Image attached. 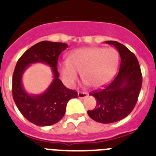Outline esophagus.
Instances as JSON below:
<instances>
[{
	"mask_svg": "<svg viewBox=\"0 0 156 156\" xmlns=\"http://www.w3.org/2000/svg\"><path fill=\"white\" fill-rule=\"evenodd\" d=\"M88 95V94L87 92H78V98H87V96Z\"/></svg>",
	"mask_w": 156,
	"mask_h": 156,
	"instance_id": "1",
	"label": "esophagus"
}]
</instances>
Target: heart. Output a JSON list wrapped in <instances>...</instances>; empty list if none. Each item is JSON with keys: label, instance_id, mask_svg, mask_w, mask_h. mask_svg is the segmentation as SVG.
Returning <instances> with one entry per match:
<instances>
[{"label": "heart", "instance_id": "obj_1", "mask_svg": "<svg viewBox=\"0 0 156 156\" xmlns=\"http://www.w3.org/2000/svg\"><path fill=\"white\" fill-rule=\"evenodd\" d=\"M119 62V54L114 48H80L72 52L68 60L58 62V70L69 87L75 84L79 73L89 87H99L115 75Z\"/></svg>", "mask_w": 156, "mask_h": 156}]
</instances>
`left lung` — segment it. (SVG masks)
Here are the masks:
<instances>
[{
  "instance_id": "8db88e82",
  "label": "left lung",
  "mask_w": 156,
  "mask_h": 156,
  "mask_svg": "<svg viewBox=\"0 0 156 156\" xmlns=\"http://www.w3.org/2000/svg\"><path fill=\"white\" fill-rule=\"evenodd\" d=\"M105 42L119 53L120 68L110 84L90 94L97 100V105L87 114L96 122L107 124L118 122L132 111L141 90L142 74L137 58L125 45L115 41Z\"/></svg>"
}]
</instances>
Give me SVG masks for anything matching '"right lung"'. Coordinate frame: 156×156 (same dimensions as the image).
<instances>
[{
	"mask_svg": "<svg viewBox=\"0 0 156 156\" xmlns=\"http://www.w3.org/2000/svg\"><path fill=\"white\" fill-rule=\"evenodd\" d=\"M68 45L62 42L43 41L35 44L19 58L12 75V97L24 117L39 126L55 124L63 118L67 102L78 97V93L63 85L57 69L58 57ZM44 63L51 68L53 81L41 94L32 95L22 84L24 71L31 64Z\"/></svg>",
	"mask_w": 156,
	"mask_h": 156,
	"instance_id": "add662e5",
	"label": "right lung"
}]
</instances>
